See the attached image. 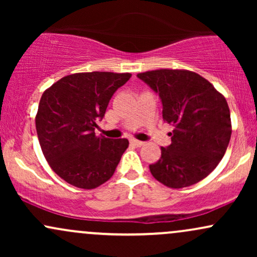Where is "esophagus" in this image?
Instances as JSON below:
<instances>
[{
  "instance_id": "esophagus-1",
  "label": "esophagus",
  "mask_w": 257,
  "mask_h": 257,
  "mask_svg": "<svg viewBox=\"0 0 257 257\" xmlns=\"http://www.w3.org/2000/svg\"><path fill=\"white\" fill-rule=\"evenodd\" d=\"M131 143L133 144V145H134V146H137V147H141V146L144 145V144H145V143H144V141L137 140V139H132V140H131Z\"/></svg>"
}]
</instances>
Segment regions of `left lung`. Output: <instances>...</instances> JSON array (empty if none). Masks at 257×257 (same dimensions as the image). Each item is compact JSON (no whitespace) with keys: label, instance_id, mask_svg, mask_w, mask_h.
<instances>
[{"label":"left lung","instance_id":"obj_1","mask_svg":"<svg viewBox=\"0 0 257 257\" xmlns=\"http://www.w3.org/2000/svg\"><path fill=\"white\" fill-rule=\"evenodd\" d=\"M158 94L163 119L174 126L172 144L162 147L150 166L153 178L172 188L194 185L209 175L225 155L231 139V113L226 99L198 73L156 70L139 73Z\"/></svg>","mask_w":257,"mask_h":257}]
</instances>
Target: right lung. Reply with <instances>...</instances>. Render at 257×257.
Masks as SVG:
<instances>
[{
	"label": "right lung",
	"instance_id": "1",
	"mask_svg": "<svg viewBox=\"0 0 257 257\" xmlns=\"http://www.w3.org/2000/svg\"><path fill=\"white\" fill-rule=\"evenodd\" d=\"M131 73L83 72L59 79L42 94L36 131L47 162L67 184L91 190L113 175L126 139L96 137L114 91Z\"/></svg>",
	"mask_w": 257,
	"mask_h": 257
}]
</instances>
